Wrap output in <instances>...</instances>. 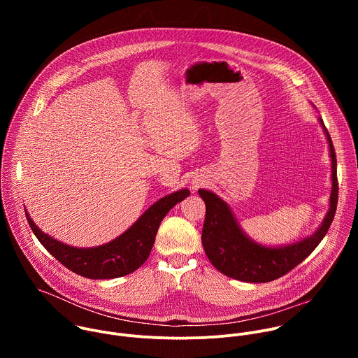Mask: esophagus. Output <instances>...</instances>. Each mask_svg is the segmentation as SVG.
<instances>
[{"mask_svg": "<svg viewBox=\"0 0 358 358\" xmlns=\"http://www.w3.org/2000/svg\"><path fill=\"white\" fill-rule=\"evenodd\" d=\"M195 187H196V185H195Z\"/></svg>", "mask_w": 358, "mask_h": 358, "instance_id": "34e87169", "label": "esophagus"}]
</instances>
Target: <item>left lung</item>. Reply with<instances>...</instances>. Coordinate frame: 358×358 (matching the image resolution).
<instances>
[{
  "instance_id": "8db88e82",
  "label": "left lung",
  "mask_w": 358,
  "mask_h": 358,
  "mask_svg": "<svg viewBox=\"0 0 358 358\" xmlns=\"http://www.w3.org/2000/svg\"><path fill=\"white\" fill-rule=\"evenodd\" d=\"M319 122L329 143L331 159V192L329 211L322 225L312 235L287 245H262L248 236L236 221L231 207L222 198L210 189H198L199 196L206 202V221H203L201 236L202 246L210 262L221 273L248 283L275 280L308 258L327 234L337 208V162L334 147L323 119L319 117Z\"/></svg>"
}]
</instances>
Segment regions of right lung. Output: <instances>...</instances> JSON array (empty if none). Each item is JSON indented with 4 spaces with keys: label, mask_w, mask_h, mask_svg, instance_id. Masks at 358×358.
Returning a JSON list of instances; mask_svg holds the SVG:
<instances>
[{
    "label": "right lung",
    "mask_w": 358,
    "mask_h": 358,
    "mask_svg": "<svg viewBox=\"0 0 358 358\" xmlns=\"http://www.w3.org/2000/svg\"><path fill=\"white\" fill-rule=\"evenodd\" d=\"M188 195L189 191L182 188L160 198L122 235L92 248L66 245L42 232L28 211L25 215L42 246L69 271L89 279H115L134 272L147 261L163 218Z\"/></svg>",
    "instance_id": "1"
}]
</instances>
